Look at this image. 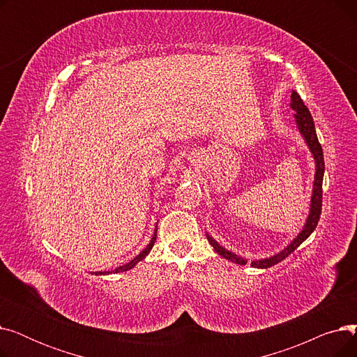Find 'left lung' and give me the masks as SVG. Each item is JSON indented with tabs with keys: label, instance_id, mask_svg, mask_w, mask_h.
Listing matches in <instances>:
<instances>
[{
	"label": "left lung",
	"instance_id": "1",
	"mask_svg": "<svg viewBox=\"0 0 357 357\" xmlns=\"http://www.w3.org/2000/svg\"><path fill=\"white\" fill-rule=\"evenodd\" d=\"M291 108L295 111L294 119L298 127V131L301 133V136L304 137L310 152L312 153V158L315 160V175H314V183H312V195H311V204H310V213L308 217L305 220V224L303 230L298 233V236L289 243V245L284 249L278 252L276 255L271 256V257H265V259H259V260H253L252 266L257 268V269H266L271 268L279 261H282L285 257H288L303 241H305L311 233L315 230L318 220H320V214H321V205H323V178H324V156H323V149L320 142H318L317 133H315V126L311 117V112L308 111V108L305 107V104L303 102L301 97L298 96V92L292 91L291 93ZM207 238L210 241V245L214 248V250L222 256L224 259H227L230 261H234V264L238 265H246L248 260H245L243 257L237 256L236 253L227 250L226 248L220 246L218 243L207 233Z\"/></svg>",
	"mask_w": 357,
	"mask_h": 357
}]
</instances>
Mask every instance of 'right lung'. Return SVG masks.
<instances>
[{
  "label": "right lung",
  "instance_id": "1",
  "mask_svg": "<svg viewBox=\"0 0 357 357\" xmlns=\"http://www.w3.org/2000/svg\"><path fill=\"white\" fill-rule=\"evenodd\" d=\"M156 233H158V229H155V233H153V236H152V240L149 241V245L135 257V259H131L128 264H126V265H123V266H119V268H116L114 271H105V272H93L96 275H109V273H119V272H126V271H130V269H133L139 261H142L149 253H150V250H152V248H153V245H155V241H156Z\"/></svg>",
  "mask_w": 357,
  "mask_h": 357
}]
</instances>
